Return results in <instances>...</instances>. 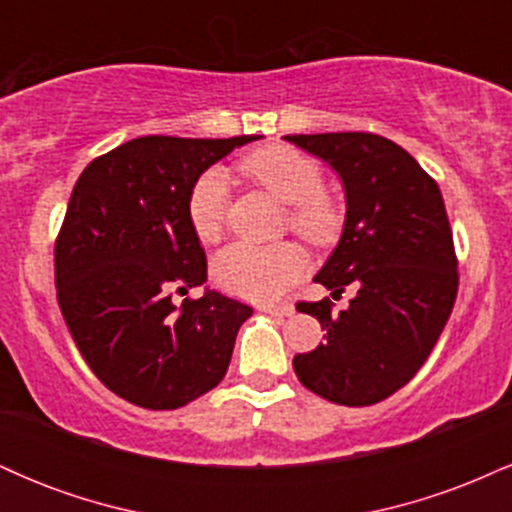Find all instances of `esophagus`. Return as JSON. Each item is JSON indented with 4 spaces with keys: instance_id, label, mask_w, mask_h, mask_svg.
<instances>
[{
    "instance_id": "34e87169",
    "label": "esophagus",
    "mask_w": 512,
    "mask_h": 512,
    "mask_svg": "<svg viewBox=\"0 0 512 512\" xmlns=\"http://www.w3.org/2000/svg\"><path fill=\"white\" fill-rule=\"evenodd\" d=\"M260 310H262V313L274 315V317H291L293 313H296V308H293V305H289V303H284V305H260Z\"/></svg>"
}]
</instances>
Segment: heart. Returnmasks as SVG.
<instances>
[{"label": "heart", "mask_w": 512, "mask_h": 512, "mask_svg": "<svg viewBox=\"0 0 512 512\" xmlns=\"http://www.w3.org/2000/svg\"><path fill=\"white\" fill-rule=\"evenodd\" d=\"M243 170L291 204V226L313 243H325L339 228V211L325 195L322 170L310 156L291 146H267L243 158ZM231 180L221 166H211L187 195V221L204 243L221 238L226 226ZM308 269V257L293 243H231L214 257L211 274L219 289L245 301H276Z\"/></svg>", "instance_id": "b5f03b06"}]
</instances>
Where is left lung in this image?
Returning <instances> with one entry per match:
<instances>
[{"label":"left lung","instance_id":"left-lung-1","mask_svg":"<svg viewBox=\"0 0 512 512\" xmlns=\"http://www.w3.org/2000/svg\"><path fill=\"white\" fill-rule=\"evenodd\" d=\"M286 142L322 158L342 180V238L315 281L332 296L356 289L339 313L330 301L298 303L327 330V342L293 356V370L334 404L383 402L424 366L455 305L443 195L414 156L378 134H293Z\"/></svg>","mask_w":512,"mask_h":512}]
</instances>
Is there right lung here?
Returning <instances> with one entry per match:
<instances>
[{
    "instance_id": "1",
    "label": "right lung",
    "mask_w": 512,
    "mask_h": 512,
    "mask_svg": "<svg viewBox=\"0 0 512 512\" xmlns=\"http://www.w3.org/2000/svg\"><path fill=\"white\" fill-rule=\"evenodd\" d=\"M255 139L139 137L76 180L55 245L57 301L88 368L137 407H185L226 375L250 305L209 289L180 308L170 296L207 281L192 185Z\"/></svg>"
}]
</instances>
